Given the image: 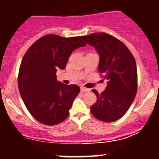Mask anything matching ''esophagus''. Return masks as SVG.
I'll use <instances>...</instances> for the list:
<instances>
[{"label": "esophagus", "mask_w": 159, "mask_h": 159, "mask_svg": "<svg viewBox=\"0 0 159 159\" xmlns=\"http://www.w3.org/2000/svg\"><path fill=\"white\" fill-rule=\"evenodd\" d=\"M81 91H82V92H88V91H90V89L84 88V87H81Z\"/></svg>", "instance_id": "34e87169"}]
</instances>
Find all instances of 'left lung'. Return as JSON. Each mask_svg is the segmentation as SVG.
<instances>
[{
    "label": "left lung",
    "instance_id": "obj_1",
    "mask_svg": "<svg viewBox=\"0 0 159 159\" xmlns=\"http://www.w3.org/2000/svg\"><path fill=\"white\" fill-rule=\"evenodd\" d=\"M81 39L93 46L100 56L98 71L108 81L91 107L95 118L110 123L120 119L133 103L137 92L136 60L126 45L106 33H94Z\"/></svg>",
    "mask_w": 159,
    "mask_h": 159
}]
</instances>
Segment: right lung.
Masks as SVG:
<instances>
[{
	"mask_svg": "<svg viewBox=\"0 0 159 159\" xmlns=\"http://www.w3.org/2000/svg\"><path fill=\"white\" fill-rule=\"evenodd\" d=\"M81 36H43L23 56L18 74V88L23 103L39 123L52 126L64 121L80 92L76 84L57 81V69L66 68L75 49L86 46Z\"/></svg>",
	"mask_w": 159,
	"mask_h": 159,
	"instance_id": "add662e5",
	"label": "right lung"
}]
</instances>
